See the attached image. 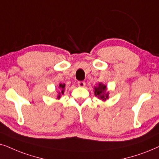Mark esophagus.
<instances>
[{
    "label": "esophagus",
    "mask_w": 159,
    "mask_h": 159,
    "mask_svg": "<svg viewBox=\"0 0 159 159\" xmlns=\"http://www.w3.org/2000/svg\"><path fill=\"white\" fill-rule=\"evenodd\" d=\"M78 85L80 87H84L86 86V83L84 81H78Z\"/></svg>",
    "instance_id": "esophagus-1"
}]
</instances>
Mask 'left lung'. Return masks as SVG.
<instances>
[{
    "label": "left lung",
    "instance_id": "8db88e82",
    "mask_svg": "<svg viewBox=\"0 0 159 159\" xmlns=\"http://www.w3.org/2000/svg\"><path fill=\"white\" fill-rule=\"evenodd\" d=\"M94 95L97 98L102 101H106L109 98V92L107 86L102 83H99L94 87Z\"/></svg>",
    "mask_w": 159,
    "mask_h": 159
}]
</instances>
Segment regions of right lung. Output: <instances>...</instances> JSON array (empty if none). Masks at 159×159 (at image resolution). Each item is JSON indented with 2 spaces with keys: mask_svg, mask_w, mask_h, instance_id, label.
Wrapping results in <instances>:
<instances>
[{
  "mask_svg": "<svg viewBox=\"0 0 159 159\" xmlns=\"http://www.w3.org/2000/svg\"><path fill=\"white\" fill-rule=\"evenodd\" d=\"M65 90V84H60L58 86V91H57V99H60L62 97V95L64 94Z\"/></svg>",
  "mask_w": 159,
  "mask_h": 159,
  "instance_id": "obj_1",
  "label": "right lung"
}]
</instances>
